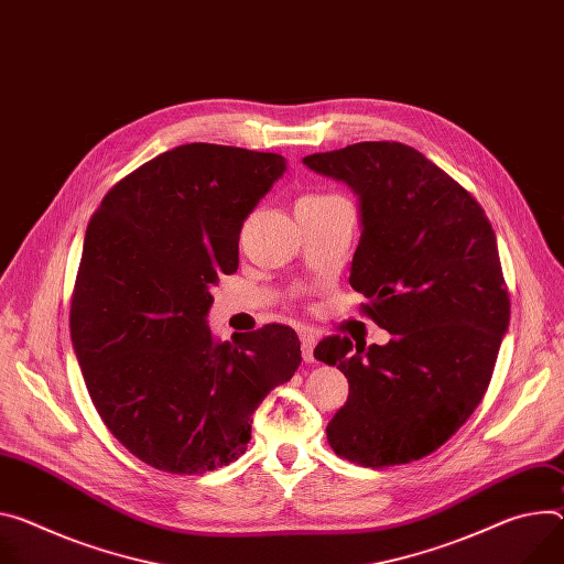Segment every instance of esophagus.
<instances>
[{
    "label": "esophagus",
    "mask_w": 564,
    "mask_h": 564,
    "mask_svg": "<svg viewBox=\"0 0 564 564\" xmlns=\"http://www.w3.org/2000/svg\"><path fill=\"white\" fill-rule=\"evenodd\" d=\"M315 346H317V339L313 335H301V355L305 362H315Z\"/></svg>",
    "instance_id": "esophagus-1"
}]
</instances>
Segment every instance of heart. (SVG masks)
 <instances>
[{"label":"heart","mask_w":564,"mask_h":564,"mask_svg":"<svg viewBox=\"0 0 564 564\" xmlns=\"http://www.w3.org/2000/svg\"><path fill=\"white\" fill-rule=\"evenodd\" d=\"M328 197H337V195H308V197H303L301 202H315V199H328Z\"/></svg>","instance_id":"b5f03b06"}]
</instances>
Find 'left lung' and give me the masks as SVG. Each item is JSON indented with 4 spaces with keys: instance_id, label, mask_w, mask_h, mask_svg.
Returning a JSON list of instances; mask_svg holds the SVG:
<instances>
[{
    "instance_id": "left-lung-1",
    "label": "left lung",
    "mask_w": 564,
    "mask_h": 564,
    "mask_svg": "<svg viewBox=\"0 0 564 564\" xmlns=\"http://www.w3.org/2000/svg\"><path fill=\"white\" fill-rule=\"evenodd\" d=\"M303 164L360 195L362 236L348 283L393 339L369 348L326 337L315 357L348 378L326 427L333 452L365 468L438 449L481 402L510 299L481 204L412 145L362 141Z\"/></svg>"
}]
</instances>
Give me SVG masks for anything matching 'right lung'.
Here are the masks:
<instances>
[{
  "instance_id": "right-lung-1",
  "label": "right lung",
  "mask_w": 564,
  "mask_h": 564,
  "mask_svg": "<svg viewBox=\"0 0 564 564\" xmlns=\"http://www.w3.org/2000/svg\"><path fill=\"white\" fill-rule=\"evenodd\" d=\"M283 171L276 152L184 143L117 182L87 225L72 344L100 421L152 468L231 464L256 406L301 365L290 326L220 341L204 322L212 285L238 270L245 218Z\"/></svg>"
}]
</instances>
